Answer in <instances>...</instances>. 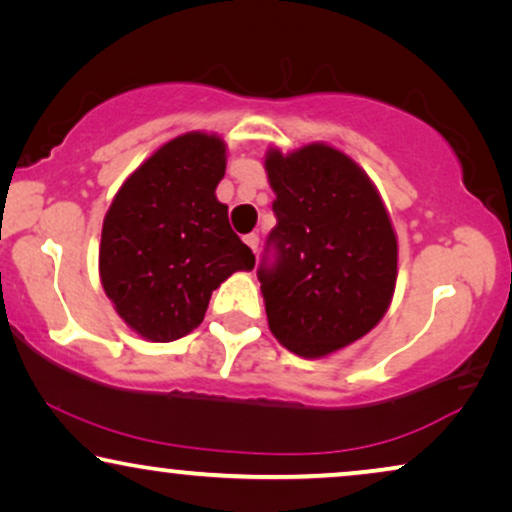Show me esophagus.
Returning a JSON list of instances; mask_svg holds the SVG:
<instances>
[{
    "label": "esophagus",
    "instance_id": "34e87169",
    "mask_svg": "<svg viewBox=\"0 0 512 512\" xmlns=\"http://www.w3.org/2000/svg\"><path fill=\"white\" fill-rule=\"evenodd\" d=\"M244 242H247V247L256 254V251H258V235H256V233L244 235Z\"/></svg>",
    "mask_w": 512,
    "mask_h": 512
}]
</instances>
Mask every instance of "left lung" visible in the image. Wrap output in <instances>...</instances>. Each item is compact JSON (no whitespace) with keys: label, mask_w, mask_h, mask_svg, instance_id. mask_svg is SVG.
<instances>
[{"label":"left lung","mask_w":512,"mask_h":512,"mask_svg":"<svg viewBox=\"0 0 512 512\" xmlns=\"http://www.w3.org/2000/svg\"><path fill=\"white\" fill-rule=\"evenodd\" d=\"M265 170L277 195V226L256 272L265 314L286 349L319 359L384 317L396 286V233L368 174L333 146L286 156L270 149Z\"/></svg>","instance_id":"8db88e82"}]
</instances>
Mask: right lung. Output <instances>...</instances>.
<instances>
[{
    "label": "right lung",
    "instance_id": "add662e5",
    "mask_svg": "<svg viewBox=\"0 0 512 512\" xmlns=\"http://www.w3.org/2000/svg\"><path fill=\"white\" fill-rule=\"evenodd\" d=\"M226 144L186 132L125 179L102 226L100 279L118 317L153 342L184 338L212 291L256 258L216 200Z\"/></svg>",
    "mask_w": 512,
    "mask_h": 512
}]
</instances>
